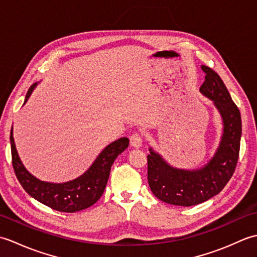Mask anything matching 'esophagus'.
<instances>
[{
    "instance_id": "esophagus-1",
    "label": "esophagus",
    "mask_w": 257,
    "mask_h": 257,
    "mask_svg": "<svg viewBox=\"0 0 257 257\" xmlns=\"http://www.w3.org/2000/svg\"><path fill=\"white\" fill-rule=\"evenodd\" d=\"M143 136L135 133L134 135H132V137H130V144H132V146L135 147V148H140V147L143 146Z\"/></svg>"
}]
</instances>
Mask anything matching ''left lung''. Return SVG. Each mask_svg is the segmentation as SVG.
Segmentation results:
<instances>
[{
  "label": "left lung",
  "mask_w": 257,
  "mask_h": 257,
  "mask_svg": "<svg viewBox=\"0 0 257 257\" xmlns=\"http://www.w3.org/2000/svg\"><path fill=\"white\" fill-rule=\"evenodd\" d=\"M201 68L205 73V80L200 92L213 101L223 122L221 141L214 156L205 166L193 170L172 167L152 148L147 157L152 193L173 205L192 206L219 194L230 181L238 160L241 113L220 76L204 65Z\"/></svg>",
  "instance_id": "obj_1"
}]
</instances>
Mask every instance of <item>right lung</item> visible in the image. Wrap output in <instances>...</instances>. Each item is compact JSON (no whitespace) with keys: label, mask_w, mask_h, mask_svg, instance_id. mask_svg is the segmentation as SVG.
Returning <instances> with one entry per match:
<instances>
[{"label":"right lung","mask_w":257,"mask_h":257,"mask_svg":"<svg viewBox=\"0 0 257 257\" xmlns=\"http://www.w3.org/2000/svg\"><path fill=\"white\" fill-rule=\"evenodd\" d=\"M36 86L37 83L30 87L23 105L29 100ZM10 141L13 168L23 189L32 198L44 205L53 210L68 213L85 210L99 200L105 191L113 161L129 146V139L125 137L113 141L98 155L88 170L81 176L67 182L54 183L37 179L24 167L15 147L13 127L11 129Z\"/></svg>","instance_id":"1"}]
</instances>
